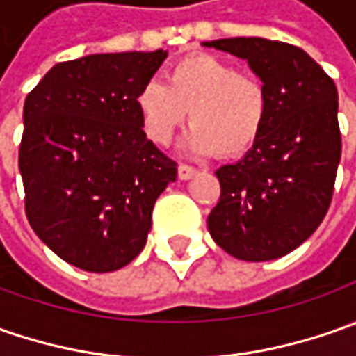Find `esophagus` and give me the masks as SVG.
<instances>
[{"label":"esophagus","instance_id":"obj_1","mask_svg":"<svg viewBox=\"0 0 356 356\" xmlns=\"http://www.w3.org/2000/svg\"><path fill=\"white\" fill-rule=\"evenodd\" d=\"M196 172L198 170H196L194 166H190V164H180V166H178V176H180V180H190Z\"/></svg>","mask_w":356,"mask_h":356}]
</instances>
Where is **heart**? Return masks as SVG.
<instances>
[{"instance_id": "b5f03b06", "label": "heart", "mask_w": 356, "mask_h": 356, "mask_svg": "<svg viewBox=\"0 0 356 356\" xmlns=\"http://www.w3.org/2000/svg\"><path fill=\"white\" fill-rule=\"evenodd\" d=\"M136 108L144 134L154 144H170L188 118V148L194 154L234 158L245 154L266 129L269 97L264 81L239 73L216 55H188L174 63L166 83L150 79L138 89Z\"/></svg>"}]
</instances>
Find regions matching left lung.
Wrapping results in <instances>:
<instances>
[{
  "mask_svg": "<svg viewBox=\"0 0 356 356\" xmlns=\"http://www.w3.org/2000/svg\"><path fill=\"white\" fill-rule=\"evenodd\" d=\"M204 45L248 59L269 97L259 140L216 172L222 192L208 216L210 236L243 261L275 259L299 248L331 206L341 160L335 83L283 41L232 37Z\"/></svg>",
  "mask_w": 356,
  "mask_h": 356,
  "instance_id": "obj_1",
  "label": "left lung"
}]
</instances>
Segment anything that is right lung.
<instances>
[{
	"label": "right lung",
	"mask_w": 356,
	"mask_h": 356,
	"mask_svg": "<svg viewBox=\"0 0 356 356\" xmlns=\"http://www.w3.org/2000/svg\"><path fill=\"white\" fill-rule=\"evenodd\" d=\"M166 51L57 63L23 106L19 172L33 232L67 264L108 273L146 245L176 162L146 138L136 95Z\"/></svg>",
	"instance_id": "add662e5"
}]
</instances>
